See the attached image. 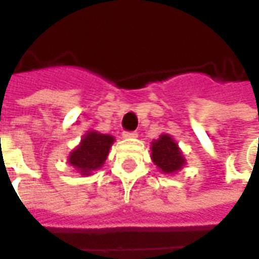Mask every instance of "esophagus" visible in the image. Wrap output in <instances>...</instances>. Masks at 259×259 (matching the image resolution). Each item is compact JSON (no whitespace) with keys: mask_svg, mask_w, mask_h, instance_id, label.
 Segmentation results:
<instances>
[{"mask_svg":"<svg viewBox=\"0 0 259 259\" xmlns=\"http://www.w3.org/2000/svg\"><path fill=\"white\" fill-rule=\"evenodd\" d=\"M139 133L137 132H123L124 139H130V137H137Z\"/></svg>","mask_w":259,"mask_h":259,"instance_id":"esophagus-1","label":"esophagus"}]
</instances>
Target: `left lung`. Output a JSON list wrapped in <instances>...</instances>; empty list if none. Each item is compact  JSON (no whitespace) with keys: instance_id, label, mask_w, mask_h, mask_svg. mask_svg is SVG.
Returning a JSON list of instances; mask_svg holds the SVG:
<instances>
[{"instance_id":"8db88e82","label":"left lung","mask_w":259,"mask_h":259,"mask_svg":"<svg viewBox=\"0 0 259 259\" xmlns=\"http://www.w3.org/2000/svg\"><path fill=\"white\" fill-rule=\"evenodd\" d=\"M151 159L162 174H175L186 165L178 143L169 135H161L151 143Z\"/></svg>"}]
</instances>
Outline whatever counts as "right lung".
I'll list each match as a JSON object with an SVG mask.
<instances>
[{
  "label": "right lung",
  "instance_id": "right-lung-1",
  "mask_svg": "<svg viewBox=\"0 0 259 259\" xmlns=\"http://www.w3.org/2000/svg\"><path fill=\"white\" fill-rule=\"evenodd\" d=\"M113 136L98 132H87L80 144L70 152L68 161L83 176H89L93 170L100 169L105 162L109 148L113 144Z\"/></svg>",
  "mask_w": 259,
  "mask_h": 259
}]
</instances>
